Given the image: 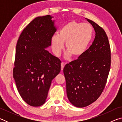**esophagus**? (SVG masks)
<instances>
[{"label": "esophagus", "instance_id": "34e87169", "mask_svg": "<svg viewBox=\"0 0 122 122\" xmlns=\"http://www.w3.org/2000/svg\"><path fill=\"white\" fill-rule=\"evenodd\" d=\"M65 63H63V62H62L61 64V71H62L63 69V68L65 67Z\"/></svg>", "mask_w": 122, "mask_h": 122}]
</instances>
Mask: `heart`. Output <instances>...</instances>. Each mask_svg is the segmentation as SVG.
<instances>
[{
	"label": "heart",
	"instance_id": "1",
	"mask_svg": "<svg viewBox=\"0 0 122 122\" xmlns=\"http://www.w3.org/2000/svg\"><path fill=\"white\" fill-rule=\"evenodd\" d=\"M92 27L88 24L73 21L66 24L59 30L58 34L51 38L52 50L59 56L65 43L66 58L72 56L78 59L84 54L93 36Z\"/></svg>",
	"mask_w": 122,
	"mask_h": 122
}]
</instances>
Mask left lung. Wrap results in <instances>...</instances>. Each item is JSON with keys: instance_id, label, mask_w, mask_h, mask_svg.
<instances>
[{"instance_id": "1", "label": "left lung", "mask_w": 122, "mask_h": 122, "mask_svg": "<svg viewBox=\"0 0 122 122\" xmlns=\"http://www.w3.org/2000/svg\"><path fill=\"white\" fill-rule=\"evenodd\" d=\"M95 37L84 54L66 65L63 68L68 98L78 108L89 106L103 92L111 65V51L104 30L92 20Z\"/></svg>"}]
</instances>
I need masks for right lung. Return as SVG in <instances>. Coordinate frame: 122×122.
Returning <instances> with one entry per match:
<instances>
[{
	"label": "right lung",
	"instance_id": "obj_1",
	"mask_svg": "<svg viewBox=\"0 0 122 122\" xmlns=\"http://www.w3.org/2000/svg\"><path fill=\"white\" fill-rule=\"evenodd\" d=\"M53 18L47 15L35 18L16 44L13 78L20 95L32 107L45 103L51 81L61 71L60 60L46 49L56 31Z\"/></svg>",
	"mask_w": 122,
	"mask_h": 122
}]
</instances>
